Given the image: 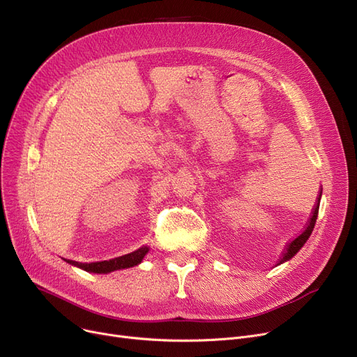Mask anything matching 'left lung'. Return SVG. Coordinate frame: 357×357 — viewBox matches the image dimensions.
<instances>
[{"instance_id":"1","label":"left lung","mask_w":357,"mask_h":357,"mask_svg":"<svg viewBox=\"0 0 357 357\" xmlns=\"http://www.w3.org/2000/svg\"><path fill=\"white\" fill-rule=\"evenodd\" d=\"M321 194H323V191L320 192V197L317 198V202H315V207H314V211H312V215H311V218H310V221H308V224H307V227H305V230L299 234L296 238H294L289 245H288V248H287V252L284 253V256H282V259L279 260V264L278 265H282V264H285V261H288V260H291L299 250H301V248L305 245L307 243V240L310 238V236H311V233H312V230H314V226H315V221H317V217H318V210H320V199H321Z\"/></svg>"}]
</instances>
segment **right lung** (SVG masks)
Returning a JSON list of instances; mask_svg holds the SVG:
<instances>
[{
	"mask_svg": "<svg viewBox=\"0 0 357 357\" xmlns=\"http://www.w3.org/2000/svg\"><path fill=\"white\" fill-rule=\"evenodd\" d=\"M150 248L149 246H142L137 250L114 257V259H109V260H102V261H91V264H81V261H75V260H66L63 259L66 264L75 266V268H79L85 272L89 273H109V272H114V271H120V269H128V268H133L140 265L144 256L149 253Z\"/></svg>",
	"mask_w": 357,
	"mask_h": 357,
	"instance_id": "obj_1",
	"label": "right lung"
}]
</instances>
